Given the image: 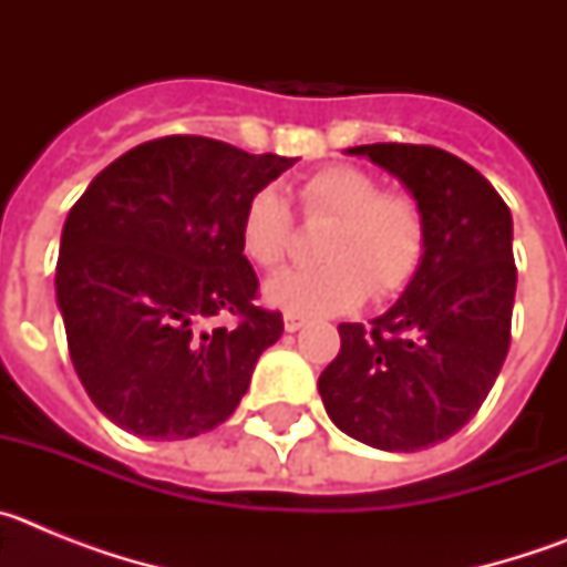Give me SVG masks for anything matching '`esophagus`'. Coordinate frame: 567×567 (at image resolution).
I'll use <instances>...</instances> for the list:
<instances>
[{
  "label": "esophagus",
  "instance_id": "1",
  "mask_svg": "<svg viewBox=\"0 0 567 567\" xmlns=\"http://www.w3.org/2000/svg\"><path fill=\"white\" fill-rule=\"evenodd\" d=\"M303 327H307V318H300V315H292V312L284 315V329H287V332H298V329Z\"/></svg>",
  "mask_w": 567,
  "mask_h": 567
}]
</instances>
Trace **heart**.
I'll return each instance as SVG.
<instances>
[{
  "label": "heart",
  "instance_id": "heart-1",
  "mask_svg": "<svg viewBox=\"0 0 567 567\" xmlns=\"http://www.w3.org/2000/svg\"><path fill=\"white\" fill-rule=\"evenodd\" d=\"M300 209L312 224L332 221L318 255L327 264L289 269L267 280L272 307L292 315H340L365 295L385 300L403 292L425 255V218L412 195L383 193V184L352 164H332L300 184ZM240 249L258 267L275 269L295 247L289 204L275 187L252 195L240 213Z\"/></svg>",
  "mask_w": 567,
  "mask_h": 567
}]
</instances>
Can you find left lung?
Returning <instances> with one entry per match:
<instances>
[{"mask_svg": "<svg viewBox=\"0 0 567 567\" xmlns=\"http://www.w3.org/2000/svg\"><path fill=\"white\" fill-rule=\"evenodd\" d=\"M425 218V255L389 312L340 323L318 392L340 432L380 452H417L468 423L497 380L517 292L514 224L499 193L457 155L425 144H363Z\"/></svg>", "mask_w": 567, "mask_h": 567, "instance_id": "obj_1", "label": "left lung"}]
</instances>
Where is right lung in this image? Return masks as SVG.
<instances>
[{"label": "right lung", "instance_id": "add662e5", "mask_svg": "<svg viewBox=\"0 0 567 567\" xmlns=\"http://www.w3.org/2000/svg\"><path fill=\"white\" fill-rule=\"evenodd\" d=\"M295 162L167 135L115 158L73 204L56 303L84 392L124 432L187 440L238 409L284 332L280 312L255 303L240 213Z\"/></svg>", "mask_w": 567, "mask_h": 567}]
</instances>
